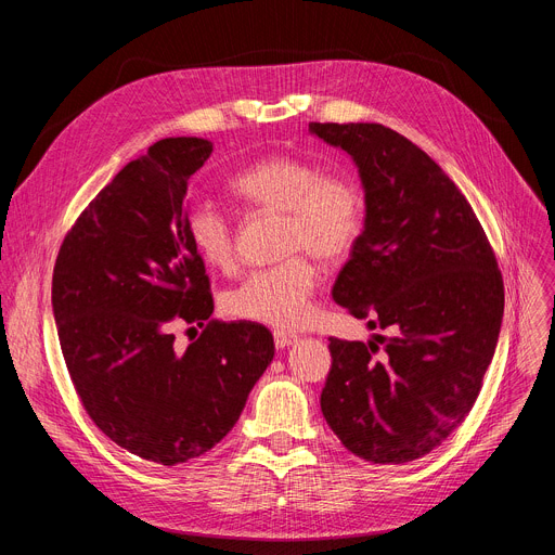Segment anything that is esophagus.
Here are the masks:
<instances>
[{
    "label": "esophagus",
    "instance_id": "1",
    "mask_svg": "<svg viewBox=\"0 0 555 555\" xmlns=\"http://www.w3.org/2000/svg\"><path fill=\"white\" fill-rule=\"evenodd\" d=\"M297 339H299V337H297L295 333H289V331H274V344H276V348L293 346Z\"/></svg>",
    "mask_w": 555,
    "mask_h": 555
}]
</instances>
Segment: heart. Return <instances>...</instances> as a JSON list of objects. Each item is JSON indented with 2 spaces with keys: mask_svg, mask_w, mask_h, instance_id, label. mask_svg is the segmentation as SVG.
Returning a JSON list of instances; mask_svg holds the SVG:
<instances>
[{
  "mask_svg": "<svg viewBox=\"0 0 555 555\" xmlns=\"http://www.w3.org/2000/svg\"><path fill=\"white\" fill-rule=\"evenodd\" d=\"M229 191L256 209L283 214L281 254L274 268L247 274L224 295L229 314L274 328H297L310 317L319 270L310 256L335 262L351 251L364 224V197L346 175L293 155H272L238 170ZM189 241L211 268H229L233 231L227 214L211 202H193L186 211ZM309 256L306 257L305 254Z\"/></svg>",
  "mask_w": 555,
  "mask_h": 555,
  "instance_id": "1",
  "label": "heart"
}]
</instances>
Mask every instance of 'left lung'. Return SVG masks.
Listing matches in <instances>:
<instances>
[{"mask_svg":"<svg viewBox=\"0 0 555 555\" xmlns=\"http://www.w3.org/2000/svg\"><path fill=\"white\" fill-rule=\"evenodd\" d=\"M353 157L366 218L333 299L371 328L331 337L322 412L346 450L406 463L470 414L498 346L504 281L473 207L416 143L380 124H310Z\"/></svg>","mask_w":555,"mask_h":555,"instance_id":"1","label":"left lung"}]
</instances>
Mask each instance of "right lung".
<instances>
[{
    "mask_svg": "<svg viewBox=\"0 0 555 555\" xmlns=\"http://www.w3.org/2000/svg\"><path fill=\"white\" fill-rule=\"evenodd\" d=\"M214 153L168 137L90 202L55 258L51 304L74 389L119 448L162 465L209 452L274 358L272 333L211 319L204 260L186 233V186ZM204 325L184 354L171 326Z\"/></svg>",
    "mask_w": 555,
    "mask_h": 555,
    "instance_id": "add662e5",
    "label": "right lung"
}]
</instances>
